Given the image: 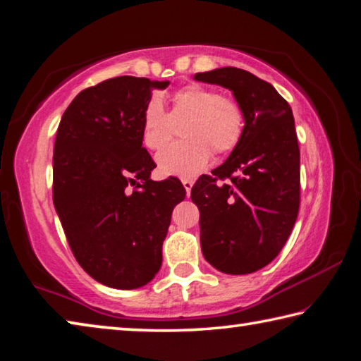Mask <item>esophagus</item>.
<instances>
[{
    "label": "esophagus",
    "mask_w": 361,
    "mask_h": 361,
    "mask_svg": "<svg viewBox=\"0 0 361 361\" xmlns=\"http://www.w3.org/2000/svg\"><path fill=\"white\" fill-rule=\"evenodd\" d=\"M182 185H184L187 195H190L192 187H193V180H190V179H182Z\"/></svg>",
    "instance_id": "obj_1"
}]
</instances>
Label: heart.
Returning a JSON list of instances; mask_svg holds the SVG:
<instances>
[{
    "mask_svg": "<svg viewBox=\"0 0 361 361\" xmlns=\"http://www.w3.org/2000/svg\"><path fill=\"white\" fill-rule=\"evenodd\" d=\"M171 114L158 99H152L142 114V144L159 150L170 140L172 121L185 119L181 135L186 140L169 146L157 155L163 176L192 177L206 168L214 153H227L238 144L243 133V110L233 99L221 97L214 90L188 85L171 97Z\"/></svg>",
    "mask_w": 361,
    "mask_h": 361,
    "instance_id": "b5f03b06",
    "label": "heart"
}]
</instances>
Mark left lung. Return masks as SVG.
Instances as JSON below:
<instances>
[{"label":"left lung","mask_w":361,"mask_h":361,"mask_svg":"<svg viewBox=\"0 0 361 361\" xmlns=\"http://www.w3.org/2000/svg\"><path fill=\"white\" fill-rule=\"evenodd\" d=\"M193 78L232 91L245 118L230 157L192 188L203 256L222 274H252L279 256L298 219L300 153L293 111L270 82L246 70L224 67ZM224 178L229 180L216 182Z\"/></svg>","instance_id":"8db88e82"}]
</instances>
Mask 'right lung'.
<instances>
[{
	"instance_id": "obj_1",
	"label": "right lung",
	"mask_w": 361,
	"mask_h": 361,
	"mask_svg": "<svg viewBox=\"0 0 361 361\" xmlns=\"http://www.w3.org/2000/svg\"><path fill=\"white\" fill-rule=\"evenodd\" d=\"M168 85L135 76L105 80L72 100L57 129V216L82 270L115 289L155 279L171 214L185 198L177 179H150L155 163L142 147V114L152 91Z\"/></svg>"
}]
</instances>
